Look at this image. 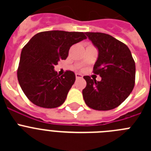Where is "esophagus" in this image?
<instances>
[{
	"label": "esophagus",
	"instance_id": "34e87169",
	"mask_svg": "<svg viewBox=\"0 0 151 151\" xmlns=\"http://www.w3.org/2000/svg\"><path fill=\"white\" fill-rule=\"evenodd\" d=\"M76 78H82V76L80 74V73H76Z\"/></svg>",
	"mask_w": 151,
	"mask_h": 151
}]
</instances>
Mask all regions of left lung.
<instances>
[{"mask_svg":"<svg viewBox=\"0 0 151 151\" xmlns=\"http://www.w3.org/2000/svg\"><path fill=\"white\" fill-rule=\"evenodd\" d=\"M99 51L93 73L99 75L97 82L90 76L83 78L82 90L85 104L96 110L117 107L132 91L135 82V63L129 48L113 36L101 32H85Z\"/></svg>","mask_w":151,"mask_h":151,"instance_id":"8db88e82","label":"left lung"}]
</instances>
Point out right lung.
I'll use <instances>...</instances> for the list:
<instances>
[{"mask_svg": "<svg viewBox=\"0 0 151 151\" xmlns=\"http://www.w3.org/2000/svg\"><path fill=\"white\" fill-rule=\"evenodd\" d=\"M85 38L84 32L46 31L36 34L24 46L17 78L31 102L44 108H56L63 104L76 76L66 70L60 76L54 66L66 59L72 45Z\"/></svg>", "mask_w": 151, "mask_h": 151, "instance_id": "1", "label": "right lung"}]
</instances>
